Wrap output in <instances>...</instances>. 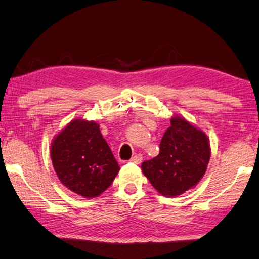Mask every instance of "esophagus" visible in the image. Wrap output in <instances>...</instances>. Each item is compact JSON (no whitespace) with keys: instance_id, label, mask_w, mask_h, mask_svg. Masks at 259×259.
<instances>
[{"instance_id":"esophagus-1","label":"esophagus","mask_w":259,"mask_h":259,"mask_svg":"<svg viewBox=\"0 0 259 259\" xmlns=\"http://www.w3.org/2000/svg\"><path fill=\"white\" fill-rule=\"evenodd\" d=\"M143 161V155L142 154H136L135 156H133L130 158V162L131 163H135V164H140Z\"/></svg>"}]
</instances>
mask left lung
<instances>
[{
    "label": "left lung",
    "instance_id": "1",
    "mask_svg": "<svg viewBox=\"0 0 259 259\" xmlns=\"http://www.w3.org/2000/svg\"><path fill=\"white\" fill-rule=\"evenodd\" d=\"M210 158L207 136L181 116L171 119L156 157L142 164V171L159 194L176 197L195 187Z\"/></svg>",
    "mask_w": 259,
    "mask_h": 259
}]
</instances>
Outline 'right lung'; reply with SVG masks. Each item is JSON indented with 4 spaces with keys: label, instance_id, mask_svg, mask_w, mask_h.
Returning a JSON list of instances; mask_svg holds the SVG:
<instances>
[{
    "label": "right lung",
    "instance_id": "add662e5",
    "mask_svg": "<svg viewBox=\"0 0 259 259\" xmlns=\"http://www.w3.org/2000/svg\"><path fill=\"white\" fill-rule=\"evenodd\" d=\"M51 158L60 181L84 198L100 196L120 170L100 124L94 121L70 122L52 143Z\"/></svg>",
    "mask_w": 259,
    "mask_h": 259
}]
</instances>
